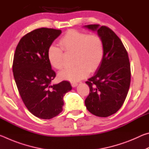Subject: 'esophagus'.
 <instances>
[{
  "label": "esophagus",
  "mask_w": 149,
  "mask_h": 149,
  "mask_svg": "<svg viewBox=\"0 0 149 149\" xmlns=\"http://www.w3.org/2000/svg\"><path fill=\"white\" fill-rule=\"evenodd\" d=\"M71 85H72V86L73 87H75L77 85V83H76V82H71Z\"/></svg>",
  "instance_id": "1"
}]
</instances>
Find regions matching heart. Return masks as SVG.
Here are the masks:
<instances>
[{"label": "heart", "instance_id": "heart-1", "mask_svg": "<svg viewBox=\"0 0 149 149\" xmlns=\"http://www.w3.org/2000/svg\"><path fill=\"white\" fill-rule=\"evenodd\" d=\"M60 47L50 45L47 50L48 60L52 67L58 70L64 66V52H74V66L60 72L61 79L77 81L87 76L89 72L99 68L104 54V42L100 35L71 29L59 41Z\"/></svg>", "mask_w": 149, "mask_h": 149}]
</instances>
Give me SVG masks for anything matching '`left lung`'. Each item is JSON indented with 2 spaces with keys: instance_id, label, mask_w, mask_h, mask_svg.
<instances>
[{
  "instance_id": "left-lung-1",
  "label": "left lung",
  "mask_w": 149,
  "mask_h": 149,
  "mask_svg": "<svg viewBox=\"0 0 149 149\" xmlns=\"http://www.w3.org/2000/svg\"><path fill=\"white\" fill-rule=\"evenodd\" d=\"M85 27L97 30L104 46V58L97 72L85 82L90 92L85 104L93 115L108 117L118 111L127 97L131 82L129 56L122 41L109 27L97 24Z\"/></svg>"
}]
</instances>
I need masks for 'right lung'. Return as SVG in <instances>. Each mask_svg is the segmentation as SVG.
I'll return each mask as SVG.
<instances>
[{
	"label": "right lung",
	"instance_id": "obj_1",
	"mask_svg": "<svg viewBox=\"0 0 149 149\" xmlns=\"http://www.w3.org/2000/svg\"><path fill=\"white\" fill-rule=\"evenodd\" d=\"M61 30L35 29L20 39L15 51L12 70L17 89L31 114L51 119L62 111L63 97L72 89L67 81L51 85L56 73L51 68L47 50Z\"/></svg>",
	"mask_w": 149,
	"mask_h": 149
}]
</instances>
